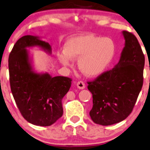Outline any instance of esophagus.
Segmentation results:
<instances>
[{
    "instance_id": "1",
    "label": "esophagus",
    "mask_w": 150,
    "mask_h": 150,
    "mask_svg": "<svg viewBox=\"0 0 150 150\" xmlns=\"http://www.w3.org/2000/svg\"><path fill=\"white\" fill-rule=\"evenodd\" d=\"M76 86H77V87H78L79 89H84V88L86 87L85 84H84V83L83 82V81H78V82H77V84H76Z\"/></svg>"
}]
</instances>
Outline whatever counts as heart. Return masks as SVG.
<instances>
[{
    "label": "heart",
    "mask_w": 150,
    "mask_h": 150,
    "mask_svg": "<svg viewBox=\"0 0 150 150\" xmlns=\"http://www.w3.org/2000/svg\"><path fill=\"white\" fill-rule=\"evenodd\" d=\"M115 44L109 38H101L90 34H79L66 41L64 53L58 59L65 66H71V60L78 59V67L84 74L95 77L105 71L115 58Z\"/></svg>",
    "instance_id": "obj_1"
}]
</instances>
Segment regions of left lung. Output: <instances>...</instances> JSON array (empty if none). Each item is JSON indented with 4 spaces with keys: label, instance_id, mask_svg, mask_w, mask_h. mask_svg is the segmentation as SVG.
Instances as JSON below:
<instances>
[{
    "label": "left lung",
    "instance_id": "obj_1",
    "mask_svg": "<svg viewBox=\"0 0 150 150\" xmlns=\"http://www.w3.org/2000/svg\"><path fill=\"white\" fill-rule=\"evenodd\" d=\"M125 40L119 62L95 81L88 82L93 106L89 115L103 126L118 123L132 112L143 85L144 55L138 40L132 33L122 32Z\"/></svg>",
    "mask_w": 150,
    "mask_h": 150
}]
</instances>
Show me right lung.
Wrapping results in <instances>:
<instances>
[{
  "mask_svg": "<svg viewBox=\"0 0 150 150\" xmlns=\"http://www.w3.org/2000/svg\"><path fill=\"white\" fill-rule=\"evenodd\" d=\"M34 47L52 53L50 45L40 37L25 35L18 39L8 58L11 89L20 112L29 123L49 126L63 115L61 100L69 92L71 79L37 72L28 50Z\"/></svg>",
  "mask_w": 150,
  "mask_h": 150,
  "instance_id": "1",
  "label": "right lung"
}]
</instances>
